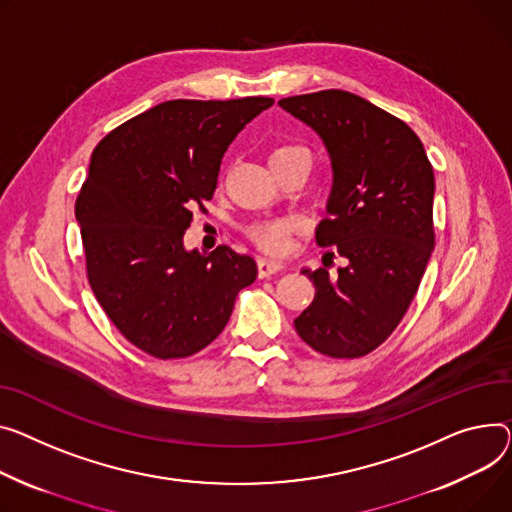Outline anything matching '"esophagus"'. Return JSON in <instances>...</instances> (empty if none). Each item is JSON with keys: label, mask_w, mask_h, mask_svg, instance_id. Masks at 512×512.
Segmentation results:
<instances>
[{"label": "esophagus", "mask_w": 512, "mask_h": 512, "mask_svg": "<svg viewBox=\"0 0 512 512\" xmlns=\"http://www.w3.org/2000/svg\"><path fill=\"white\" fill-rule=\"evenodd\" d=\"M284 267L282 261L278 259H269V257H259L257 259V269H259V278H269L278 274V271Z\"/></svg>", "instance_id": "esophagus-1"}]
</instances>
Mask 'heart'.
Listing matches in <instances>:
<instances>
[{"label": "heart", "instance_id": "heart-1", "mask_svg": "<svg viewBox=\"0 0 512 512\" xmlns=\"http://www.w3.org/2000/svg\"><path fill=\"white\" fill-rule=\"evenodd\" d=\"M290 156H309L304 148L300 146H280L269 156V162L276 160H284ZM298 228L296 220L290 218H282V220H267V222H259L255 226H251L249 234L253 241L263 247L265 251H274V253H282L286 251L288 243H290V234Z\"/></svg>", "mask_w": 512, "mask_h": 512}]
</instances>
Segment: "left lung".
Masks as SVG:
<instances>
[{
	"label": "left lung",
	"instance_id": "8db88e82",
	"mask_svg": "<svg viewBox=\"0 0 512 512\" xmlns=\"http://www.w3.org/2000/svg\"><path fill=\"white\" fill-rule=\"evenodd\" d=\"M278 105L309 125L329 154L327 218L315 238L348 259L337 276L302 267L315 298L294 327L325 356H366L403 319L432 255V164L410 127L358 94L321 90Z\"/></svg>",
	"mask_w": 512,
	"mask_h": 512
}]
</instances>
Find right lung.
<instances>
[{"instance_id": "1", "label": "right lung", "mask_w": 512, "mask_h": 512, "mask_svg": "<svg viewBox=\"0 0 512 512\" xmlns=\"http://www.w3.org/2000/svg\"><path fill=\"white\" fill-rule=\"evenodd\" d=\"M271 105L267 96L166 100L92 152L76 201L88 282L115 327L154 358L210 346L257 278L251 255L187 251L183 236L212 199L232 140Z\"/></svg>"}]
</instances>
